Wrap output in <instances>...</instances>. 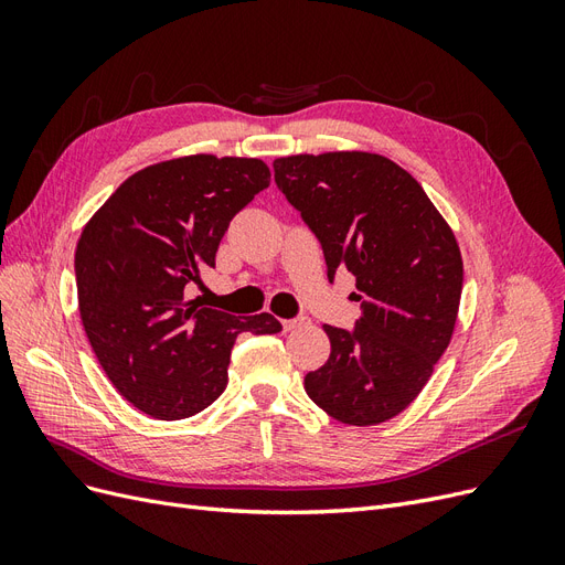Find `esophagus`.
Instances as JSON below:
<instances>
[{"label": "esophagus", "instance_id": "34e87169", "mask_svg": "<svg viewBox=\"0 0 565 565\" xmlns=\"http://www.w3.org/2000/svg\"><path fill=\"white\" fill-rule=\"evenodd\" d=\"M303 322H306V318H289V320H282V328L289 332V330H297V328H301Z\"/></svg>", "mask_w": 565, "mask_h": 565}]
</instances>
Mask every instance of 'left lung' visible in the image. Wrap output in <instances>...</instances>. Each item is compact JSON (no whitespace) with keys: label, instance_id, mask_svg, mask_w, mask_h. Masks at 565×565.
I'll return each instance as SVG.
<instances>
[{"label":"left lung","instance_id":"left-lung-1","mask_svg":"<svg viewBox=\"0 0 565 565\" xmlns=\"http://www.w3.org/2000/svg\"><path fill=\"white\" fill-rule=\"evenodd\" d=\"M273 172L318 237L330 282L349 270L361 301L353 330L322 324L332 351L303 377L306 393L344 424L396 417L455 330L465 268L450 226L403 167L374 152L289 156Z\"/></svg>","mask_w":565,"mask_h":565}]
</instances>
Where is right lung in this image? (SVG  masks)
Listing matches in <instances>:
<instances>
[{
    "label": "right lung",
    "instance_id": "1",
    "mask_svg": "<svg viewBox=\"0 0 565 565\" xmlns=\"http://www.w3.org/2000/svg\"><path fill=\"white\" fill-rule=\"evenodd\" d=\"M270 183L254 158L150 164L106 200L75 252L84 332L113 386L158 419H185L228 382L241 332L276 334L270 313L231 316L191 299L233 216Z\"/></svg>",
    "mask_w": 565,
    "mask_h": 565
}]
</instances>
